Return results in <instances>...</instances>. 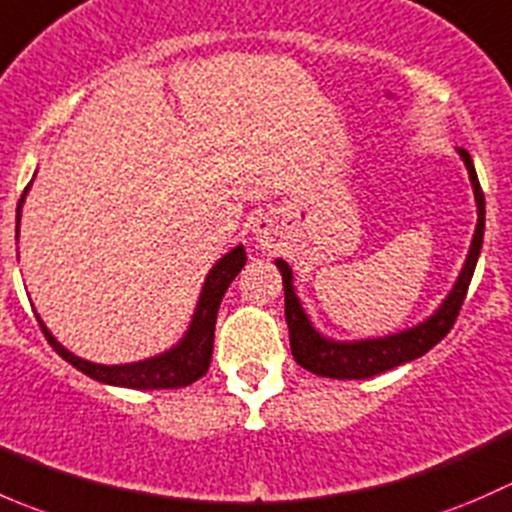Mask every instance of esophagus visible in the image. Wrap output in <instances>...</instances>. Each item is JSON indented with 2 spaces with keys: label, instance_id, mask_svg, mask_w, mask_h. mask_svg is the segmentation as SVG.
Masks as SVG:
<instances>
[{
  "label": "esophagus",
  "instance_id": "34e87169",
  "mask_svg": "<svg viewBox=\"0 0 512 512\" xmlns=\"http://www.w3.org/2000/svg\"><path fill=\"white\" fill-rule=\"evenodd\" d=\"M252 237H255V242L262 250H272V247H277V242L282 240V227L275 218H270V215H260V218H255V223H252Z\"/></svg>",
  "mask_w": 512,
  "mask_h": 512
}]
</instances>
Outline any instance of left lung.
Here are the masks:
<instances>
[{
    "label": "left lung",
    "instance_id": "1",
    "mask_svg": "<svg viewBox=\"0 0 512 512\" xmlns=\"http://www.w3.org/2000/svg\"><path fill=\"white\" fill-rule=\"evenodd\" d=\"M463 165L471 178L473 198H476V213L478 223L473 232L471 247H468L466 262H463L461 272H458L456 282H453L451 292L443 297V302L428 314L423 322L406 327L401 332L384 334V337H366V339H332L327 334L319 332L314 322L309 319L307 309L302 307V299L297 297L294 289L292 267L285 260L277 257L275 265L282 275V287H285V317L289 327V349H292L294 361L302 369L312 371L317 376H329V379H369V376L384 374V371L394 369V366L414 361L423 356L428 349L436 347L448 332H451L453 322H456L461 304L466 299L468 285L476 272L480 247H483V232H485V198L480 190L476 165H473L468 151L458 148Z\"/></svg>",
    "mask_w": 512,
    "mask_h": 512
}]
</instances>
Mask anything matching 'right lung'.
Listing matches in <instances>:
<instances>
[{
    "instance_id": "add662e5",
    "label": "right lung",
    "mask_w": 512,
    "mask_h": 512,
    "mask_svg": "<svg viewBox=\"0 0 512 512\" xmlns=\"http://www.w3.org/2000/svg\"><path fill=\"white\" fill-rule=\"evenodd\" d=\"M29 188L32 183L24 188V195L19 198L17 205V240H19V220H22V208L24 200H27ZM247 255L245 247L235 245L230 252H225L210 272L205 275L203 289H200L198 304L193 309V317H190L188 329H185L183 337L173 344L170 349L160 352L156 356H148V359L131 361V364H96V361L81 359L74 352L64 347L61 342H56L54 334L49 332L41 317L39 327L44 332L46 342L54 347V352L61 359L69 361L71 366L81 371V374L91 376V379L101 381L108 386H123V389H180V386H190L193 381H198L200 376H205L208 371L210 359H213V339H215V319H218L220 302H223L227 287L235 280L237 272L245 267Z\"/></svg>"
}]
</instances>
